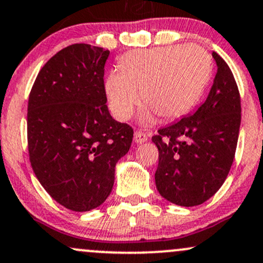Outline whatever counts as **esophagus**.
<instances>
[{"label":"esophagus","mask_w":263,"mask_h":263,"mask_svg":"<svg viewBox=\"0 0 263 263\" xmlns=\"http://www.w3.org/2000/svg\"><path fill=\"white\" fill-rule=\"evenodd\" d=\"M134 141H135V143H143V142H146L147 141V135L146 134H143V132H136V134H135V136H134Z\"/></svg>","instance_id":"1"}]
</instances>
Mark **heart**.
<instances>
[{
  "label": "heart",
  "mask_w": 263,
  "mask_h": 263,
  "mask_svg": "<svg viewBox=\"0 0 263 263\" xmlns=\"http://www.w3.org/2000/svg\"><path fill=\"white\" fill-rule=\"evenodd\" d=\"M118 66L105 82L109 109L117 120H128L140 103V90L146 125L157 116L172 121L191 111L211 73L210 54L192 43L128 52Z\"/></svg>",
  "instance_id": "obj_1"
}]
</instances>
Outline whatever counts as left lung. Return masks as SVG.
<instances>
[{"instance_id":"obj_1","label":"left lung","mask_w":263,"mask_h":263,"mask_svg":"<svg viewBox=\"0 0 263 263\" xmlns=\"http://www.w3.org/2000/svg\"><path fill=\"white\" fill-rule=\"evenodd\" d=\"M217 65L206 101L195 114L158 129L155 174L158 192L172 203L192 207L220 190L229 175L241 125V99L229 65L212 52Z\"/></svg>"}]
</instances>
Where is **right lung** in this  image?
<instances>
[{
	"label": "right lung",
	"mask_w": 263,
	"mask_h": 263,
	"mask_svg": "<svg viewBox=\"0 0 263 263\" xmlns=\"http://www.w3.org/2000/svg\"><path fill=\"white\" fill-rule=\"evenodd\" d=\"M109 51L74 43L37 74L27 108L31 166L40 183L66 209L86 212L106 201L115 168L134 129L109 115L103 74Z\"/></svg>",
	"instance_id": "right-lung-1"
}]
</instances>
